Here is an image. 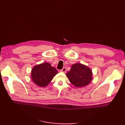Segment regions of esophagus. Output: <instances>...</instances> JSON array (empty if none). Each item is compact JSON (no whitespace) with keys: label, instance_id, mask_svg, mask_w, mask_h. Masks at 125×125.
Returning <instances> with one entry per match:
<instances>
[{"label":"esophagus","instance_id":"obj_1","mask_svg":"<svg viewBox=\"0 0 125 125\" xmlns=\"http://www.w3.org/2000/svg\"><path fill=\"white\" fill-rule=\"evenodd\" d=\"M60 71L62 72V73H65V72L66 71V67H63V68H62V70H60Z\"/></svg>","mask_w":125,"mask_h":125}]
</instances>
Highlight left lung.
<instances>
[{"label":"left lung","instance_id":"left-lung-1","mask_svg":"<svg viewBox=\"0 0 125 125\" xmlns=\"http://www.w3.org/2000/svg\"><path fill=\"white\" fill-rule=\"evenodd\" d=\"M66 75L75 86L83 87L88 85L91 81L92 73L89 67L77 63L72 65Z\"/></svg>","mask_w":125,"mask_h":125}]
</instances>
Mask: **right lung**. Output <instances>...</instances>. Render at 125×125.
Returning a JSON list of instances; mask_svg holds the SVG:
<instances>
[{
	"label": "right lung",
	"mask_w": 125,
	"mask_h": 125,
	"mask_svg": "<svg viewBox=\"0 0 125 125\" xmlns=\"http://www.w3.org/2000/svg\"><path fill=\"white\" fill-rule=\"evenodd\" d=\"M58 71L50 63L44 62L35 66L32 70L31 77L33 82L41 87L47 86Z\"/></svg>",
	"instance_id": "obj_1"
}]
</instances>
